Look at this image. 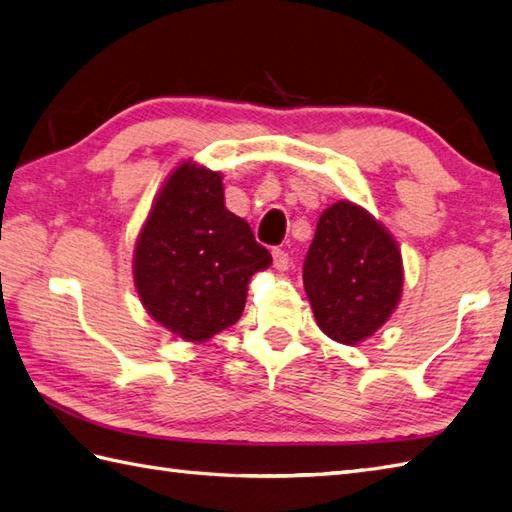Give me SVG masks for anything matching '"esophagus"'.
<instances>
[{
	"label": "esophagus",
	"mask_w": 512,
	"mask_h": 512,
	"mask_svg": "<svg viewBox=\"0 0 512 512\" xmlns=\"http://www.w3.org/2000/svg\"><path fill=\"white\" fill-rule=\"evenodd\" d=\"M273 262H275V268H277V270H288V266H290V255L286 253V250L275 248V250H273Z\"/></svg>",
	"instance_id": "obj_1"
}]
</instances>
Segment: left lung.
<instances>
[{"label": "left lung", "instance_id": "1", "mask_svg": "<svg viewBox=\"0 0 512 512\" xmlns=\"http://www.w3.org/2000/svg\"><path fill=\"white\" fill-rule=\"evenodd\" d=\"M303 286L319 328L356 345L396 310L402 259L394 239L352 202H336L319 217L303 262Z\"/></svg>", "mask_w": 512, "mask_h": 512}]
</instances>
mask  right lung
<instances>
[{"instance_id": "right-lung-1", "label": "right lung", "mask_w": 512, "mask_h": 512, "mask_svg": "<svg viewBox=\"0 0 512 512\" xmlns=\"http://www.w3.org/2000/svg\"><path fill=\"white\" fill-rule=\"evenodd\" d=\"M270 264L248 222L226 211L220 173L184 162L140 231L134 284L151 317L200 343L242 317L250 277Z\"/></svg>"}]
</instances>
